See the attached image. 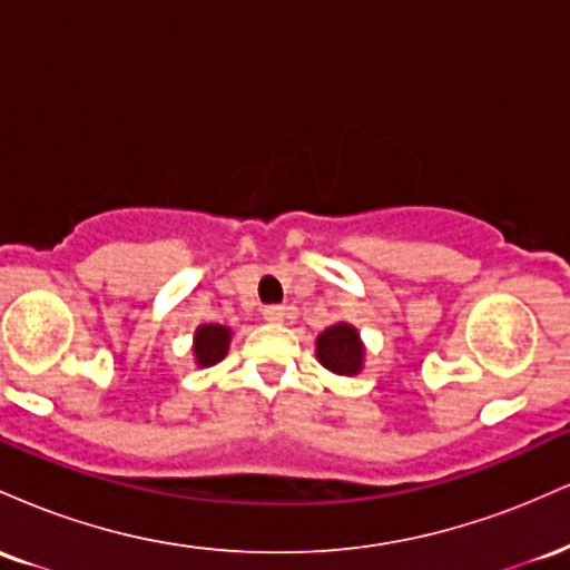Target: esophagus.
Masks as SVG:
<instances>
[{
	"instance_id": "34e87169",
	"label": "esophagus",
	"mask_w": 570,
	"mask_h": 570,
	"mask_svg": "<svg viewBox=\"0 0 570 570\" xmlns=\"http://www.w3.org/2000/svg\"><path fill=\"white\" fill-rule=\"evenodd\" d=\"M263 316H265V322L281 324L286 318V307L284 305H267L263 311Z\"/></svg>"
}]
</instances>
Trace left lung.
<instances>
[{"mask_svg":"<svg viewBox=\"0 0 570 570\" xmlns=\"http://www.w3.org/2000/svg\"><path fill=\"white\" fill-rule=\"evenodd\" d=\"M316 358L335 375H358L364 367V343L351 324H332L316 337Z\"/></svg>","mask_w":570,"mask_h":570,"instance_id":"obj_1","label":"left lung"}]
</instances>
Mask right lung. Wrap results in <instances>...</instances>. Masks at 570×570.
<instances>
[{
	"instance_id": "1",
	"label": "right lung",
	"mask_w": 570,
	"mask_h": 570,
	"mask_svg": "<svg viewBox=\"0 0 570 570\" xmlns=\"http://www.w3.org/2000/svg\"><path fill=\"white\" fill-rule=\"evenodd\" d=\"M230 335L233 332L222 324H200L195 330V364L198 367H212V364L222 362L227 356V348H230Z\"/></svg>"
}]
</instances>
